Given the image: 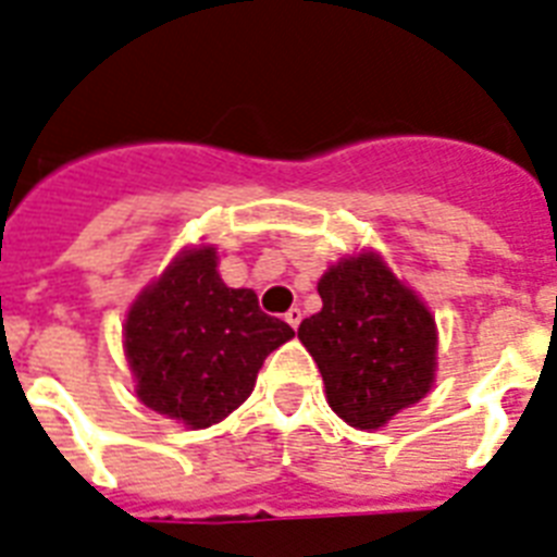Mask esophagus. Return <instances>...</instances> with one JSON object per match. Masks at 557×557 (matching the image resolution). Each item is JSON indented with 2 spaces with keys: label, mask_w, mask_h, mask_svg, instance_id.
Segmentation results:
<instances>
[{
  "label": "esophagus",
  "mask_w": 557,
  "mask_h": 557,
  "mask_svg": "<svg viewBox=\"0 0 557 557\" xmlns=\"http://www.w3.org/2000/svg\"><path fill=\"white\" fill-rule=\"evenodd\" d=\"M300 320H302V311L297 309V306H294V309H288V311H286V323L292 325L294 332H297V325H300Z\"/></svg>",
  "instance_id": "1"
}]
</instances>
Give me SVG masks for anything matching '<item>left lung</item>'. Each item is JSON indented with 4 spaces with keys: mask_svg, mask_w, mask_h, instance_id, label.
Returning <instances> with one entry per match:
<instances>
[{
    "mask_svg": "<svg viewBox=\"0 0 557 557\" xmlns=\"http://www.w3.org/2000/svg\"><path fill=\"white\" fill-rule=\"evenodd\" d=\"M318 292L323 309L302 320L297 337L337 418L372 432L432 392L435 314L377 251L360 248L329 265Z\"/></svg>",
    "mask_w": 557,
    "mask_h": 557,
    "instance_id": "1",
    "label": "left lung"
}]
</instances>
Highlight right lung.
<instances>
[{
	"label": "right lung",
	"mask_w": 557,
	"mask_h": 557,
	"mask_svg": "<svg viewBox=\"0 0 557 557\" xmlns=\"http://www.w3.org/2000/svg\"><path fill=\"white\" fill-rule=\"evenodd\" d=\"M251 288H228L216 248L188 246L131 302L122 349L148 409L188 429L228 418L251 392L263 360L292 341Z\"/></svg>",
	"instance_id": "1"
}]
</instances>
